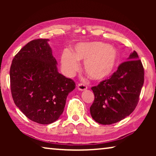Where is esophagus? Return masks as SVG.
Returning a JSON list of instances; mask_svg holds the SVG:
<instances>
[{
	"mask_svg": "<svg viewBox=\"0 0 156 156\" xmlns=\"http://www.w3.org/2000/svg\"><path fill=\"white\" fill-rule=\"evenodd\" d=\"M77 88H78L79 90L84 91V90H86V89H87V87L85 84H84L80 83V84H78V85H77Z\"/></svg>",
	"mask_w": 156,
	"mask_h": 156,
	"instance_id": "esophagus-1",
	"label": "esophagus"
}]
</instances>
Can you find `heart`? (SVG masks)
<instances>
[{"label": "heart", "mask_w": 156, "mask_h": 156, "mask_svg": "<svg viewBox=\"0 0 156 156\" xmlns=\"http://www.w3.org/2000/svg\"><path fill=\"white\" fill-rule=\"evenodd\" d=\"M84 62V69L93 80H104L112 75L119 62V54L112 45L102 42H80L74 52L65 50L61 55L62 69L67 76L78 71L80 62Z\"/></svg>", "instance_id": "b5f03b06"}]
</instances>
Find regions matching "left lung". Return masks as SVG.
<instances>
[{
  "instance_id": "left-lung-1",
  "label": "left lung",
  "mask_w": 156,
  "mask_h": 156,
  "mask_svg": "<svg viewBox=\"0 0 156 156\" xmlns=\"http://www.w3.org/2000/svg\"><path fill=\"white\" fill-rule=\"evenodd\" d=\"M144 82V67L133 51L109 79L91 87L94 101L90 113L94 120L109 125L129 116L137 106Z\"/></svg>"
}]
</instances>
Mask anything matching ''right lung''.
Segmentation results:
<instances>
[{
	"label": "right lung",
	"mask_w": 156,
	"mask_h": 156,
	"mask_svg": "<svg viewBox=\"0 0 156 156\" xmlns=\"http://www.w3.org/2000/svg\"><path fill=\"white\" fill-rule=\"evenodd\" d=\"M48 39L29 42L12 59L10 90L14 103L31 121L55 122L62 114L75 83L57 71Z\"/></svg>",
	"instance_id": "right-lung-1"
}]
</instances>
